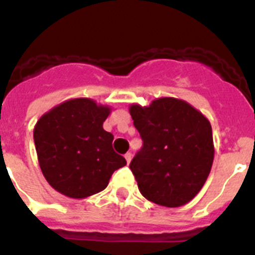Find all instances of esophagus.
<instances>
[{"label": "esophagus", "mask_w": 255, "mask_h": 255, "mask_svg": "<svg viewBox=\"0 0 255 255\" xmlns=\"http://www.w3.org/2000/svg\"><path fill=\"white\" fill-rule=\"evenodd\" d=\"M131 158H132V154L130 152H128L125 154V159H126V162H128V163H130V161H131Z\"/></svg>", "instance_id": "34e87169"}]
</instances>
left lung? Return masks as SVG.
Wrapping results in <instances>:
<instances>
[{"label":"left lung","instance_id":"1","mask_svg":"<svg viewBox=\"0 0 255 255\" xmlns=\"http://www.w3.org/2000/svg\"><path fill=\"white\" fill-rule=\"evenodd\" d=\"M129 111L143 140L130 162L141 195L170 208L190 202L203 188L215 157L208 119L171 97L148 107L131 105Z\"/></svg>","mask_w":255,"mask_h":255}]
</instances>
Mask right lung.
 Listing matches in <instances>:
<instances>
[{"instance_id": "right-lung-1", "label": "right lung", "mask_w": 255, "mask_h": 255, "mask_svg": "<svg viewBox=\"0 0 255 255\" xmlns=\"http://www.w3.org/2000/svg\"><path fill=\"white\" fill-rule=\"evenodd\" d=\"M110 112L108 106L75 98L53 107L35 124L40 170L58 193L75 199L97 194L126 164L112 148L114 135L103 129Z\"/></svg>"}]
</instances>
